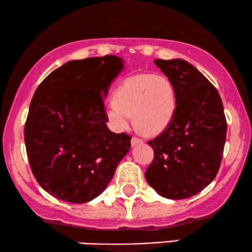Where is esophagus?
<instances>
[{"label": "esophagus", "mask_w": 252, "mask_h": 252, "mask_svg": "<svg viewBox=\"0 0 252 252\" xmlns=\"http://www.w3.org/2000/svg\"><path fill=\"white\" fill-rule=\"evenodd\" d=\"M142 142H143V140H141V138H138V137H132L131 141H130V143H131L132 147L137 146V144H140Z\"/></svg>", "instance_id": "1"}]
</instances>
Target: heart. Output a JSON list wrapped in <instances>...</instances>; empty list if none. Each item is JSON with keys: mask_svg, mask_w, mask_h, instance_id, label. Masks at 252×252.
Instances as JSON below:
<instances>
[{"mask_svg": "<svg viewBox=\"0 0 252 252\" xmlns=\"http://www.w3.org/2000/svg\"><path fill=\"white\" fill-rule=\"evenodd\" d=\"M174 83L164 74H136L118 85L115 97L105 105V115L116 131H123L132 120L150 134L163 131L176 111Z\"/></svg>", "mask_w": 252, "mask_h": 252, "instance_id": "heart-1", "label": "heart"}]
</instances>
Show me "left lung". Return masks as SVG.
I'll use <instances>...</instances> for the list:
<instances>
[{
	"label": "left lung",
	"mask_w": 252,
	"mask_h": 252,
	"mask_svg": "<svg viewBox=\"0 0 252 252\" xmlns=\"http://www.w3.org/2000/svg\"><path fill=\"white\" fill-rule=\"evenodd\" d=\"M154 63L174 83L178 105L169 126L148 142L154 160L146 179L163 198H189L209 186L220 167L227 129L221 98L186 60Z\"/></svg>",
	"instance_id": "left-lung-1"
}]
</instances>
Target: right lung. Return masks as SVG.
Returning <instances> with one entry per match:
<instances>
[{
  "label": "right lung",
  "instance_id": "right-lung-1",
  "mask_svg": "<svg viewBox=\"0 0 252 252\" xmlns=\"http://www.w3.org/2000/svg\"><path fill=\"white\" fill-rule=\"evenodd\" d=\"M120 57L72 60L37 86L25 126L28 161L51 195L72 204L98 196L130 148L106 126L104 98L123 71Z\"/></svg>",
  "mask_w": 252,
  "mask_h": 252
}]
</instances>
